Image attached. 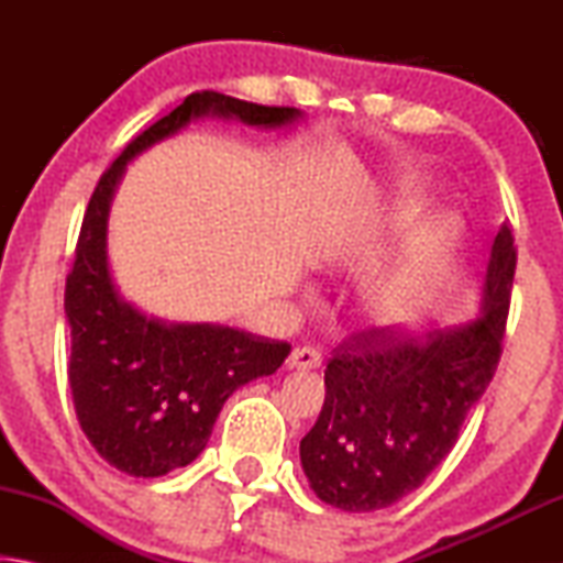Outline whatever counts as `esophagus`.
<instances>
[{
  "mask_svg": "<svg viewBox=\"0 0 563 563\" xmlns=\"http://www.w3.org/2000/svg\"><path fill=\"white\" fill-rule=\"evenodd\" d=\"M322 365V355L310 345L295 347L288 357V367L292 369H318Z\"/></svg>",
  "mask_w": 563,
  "mask_h": 563,
  "instance_id": "esophagus-1",
  "label": "esophagus"
}]
</instances>
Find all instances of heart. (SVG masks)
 <instances>
[{
    "mask_svg": "<svg viewBox=\"0 0 563 563\" xmlns=\"http://www.w3.org/2000/svg\"><path fill=\"white\" fill-rule=\"evenodd\" d=\"M444 243L446 231H430V235H424L415 245V251L409 253L405 268L377 290L373 300V316L377 325L393 328L412 316L419 300H422L427 285L432 280Z\"/></svg>",
    "mask_w": 563,
    "mask_h": 563,
    "instance_id": "b5f03b06",
    "label": "heart"
}]
</instances>
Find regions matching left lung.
<instances>
[{
	"instance_id": "1",
	"label": "left lung",
	"mask_w": 563,
	"mask_h": 563,
	"mask_svg": "<svg viewBox=\"0 0 563 563\" xmlns=\"http://www.w3.org/2000/svg\"><path fill=\"white\" fill-rule=\"evenodd\" d=\"M514 271L517 245L501 223L482 318L422 340L365 328L332 350L325 405L300 440L302 470L322 501L342 511L385 509L442 464L497 373Z\"/></svg>"
}]
</instances>
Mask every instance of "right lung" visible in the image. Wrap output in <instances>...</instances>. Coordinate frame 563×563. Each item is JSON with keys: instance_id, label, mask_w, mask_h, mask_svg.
I'll use <instances>...</instances> for the list:
<instances>
[{"instance_id": "obj_1", "label": "right lung", "mask_w": 563, "mask_h": 563, "mask_svg": "<svg viewBox=\"0 0 563 563\" xmlns=\"http://www.w3.org/2000/svg\"><path fill=\"white\" fill-rule=\"evenodd\" d=\"M203 113L283 126L292 107H263L218 91H194L168 117L139 133L103 170L84 213L64 310L71 325L66 365L84 434L111 466L161 476L203 452L216 417L238 387L273 375L290 342L216 325H164L119 300L107 268V216L129 161Z\"/></svg>"}]
</instances>
